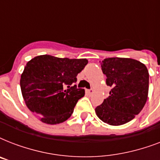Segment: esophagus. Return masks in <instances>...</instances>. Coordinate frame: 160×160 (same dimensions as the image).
<instances>
[{"mask_svg":"<svg viewBox=\"0 0 160 160\" xmlns=\"http://www.w3.org/2000/svg\"><path fill=\"white\" fill-rule=\"evenodd\" d=\"M93 92H94V90H93L92 89H90V90H87V93L89 94V95H92Z\"/></svg>","mask_w":160,"mask_h":160,"instance_id":"obj_1","label":"esophagus"}]
</instances>
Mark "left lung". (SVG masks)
Masks as SVG:
<instances>
[{"label":"left lung","mask_w":160,"mask_h":160,"mask_svg":"<svg viewBox=\"0 0 160 160\" xmlns=\"http://www.w3.org/2000/svg\"><path fill=\"white\" fill-rule=\"evenodd\" d=\"M101 69L109 96L95 108L97 116L110 125H121L134 119L144 108L149 92V71L146 66L130 58H106Z\"/></svg>","instance_id":"left-lung-1"}]
</instances>
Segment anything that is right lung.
<instances>
[{"label":"right lung","mask_w":160,"mask_h":160,"mask_svg":"<svg viewBox=\"0 0 160 160\" xmlns=\"http://www.w3.org/2000/svg\"><path fill=\"white\" fill-rule=\"evenodd\" d=\"M88 64L86 59L38 55L27 62L21 76V89L26 106L46 124H56L71 116L85 95L75 83Z\"/></svg>","instance_id":"right-lung-1"}]
</instances>
